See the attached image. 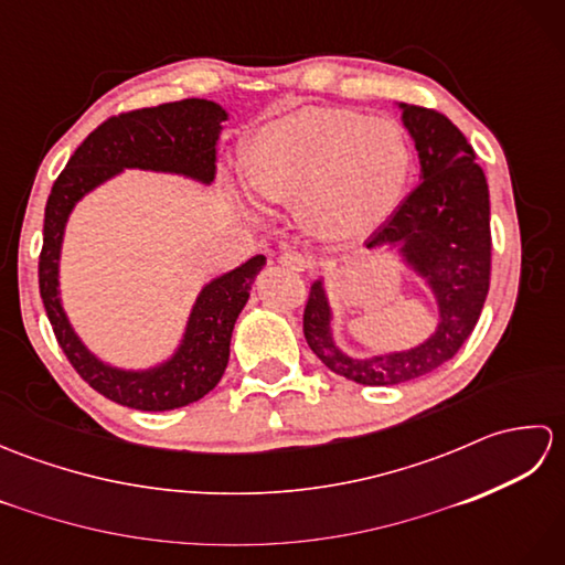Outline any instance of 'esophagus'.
Masks as SVG:
<instances>
[{
    "instance_id": "34e87169",
    "label": "esophagus",
    "mask_w": 565,
    "mask_h": 565,
    "mask_svg": "<svg viewBox=\"0 0 565 565\" xmlns=\"http://www.w3.org/2000/svg\"><path fill=\"white\" fill-rule=\"evenodd\" d=\"M279 262H281V267L291 269V271H306L310 267V262L301 255V252H296V249H284Z\"/></svg>"
}]
</instances>
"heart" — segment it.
Wrapping results in <instances>:
<instances>
[{
	"label": "heart",
	"instance_id": "obj_1",
	"mask_svg": "<svg viewBox=\"0 0 565 565\" xmlns=\"http://www.w3.org/2000/svg\"><path fill=\"white\" fill-rule=\"evenodd\" d=\"M245 172L264 201L298 206L310 233L350 243L398 209L413 146L395 118L306 106L252 134Z\"/></svg>",
	"mask_w": 565,
	"mask_h": 565
}]
</instances>
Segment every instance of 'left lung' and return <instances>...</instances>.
<instances>
[{
    "mask_svg": "<svg viewBox=\"0 0 565 565\" xmlns=\"http://www.w3.org/2000/svg\"><path fill=\"white\" fill-rule=\"evenodd\" d=\"M401 109L423 182L376 227L366 247L401 245L405 259L429 279L439 328L415 350L352 359L332 342L320 281L310 286L303 310V334L313 354L334 374L362 386H395L449 362L473 332L490 289V196L471 142L435 109L415 104H401Z\"/></svg>",
    "mask_w": 565,
    "mask_h": 565,
    "instance_id": "1",
    "label": "left lung"
}]
</instances>
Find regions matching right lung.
I'll return each instance as SVG.
<instances>
[{
    "mask_svg": "<svg viewBox=\"0 0 565 565\" xmlns=\"http://www.w3.org/2000/svg\"><path fill=\"white\" fill-rule=\"evenodd\" d=\"M225 118L227 114L221 106L206 99L170 102L106 118L84 138L47 196L39 257V286L47 320L72 369L94 391L118 405L148 413L174 411L196 403L215 388L231 356L235 320L247 303L264 257L247 259L243 267L218 276L201 291L191 310L184 342L170 362L150 371H121L102 364L87 352L60 306L57 259L67 215L87 191L124 167L177 172L211 182L215 174V140Z\"/></svg>",
    "mask_w": 565,
    "mask_h": 565,
    "instance_id": "obj_1",
    "label": "right lung"
}]
</instances>
